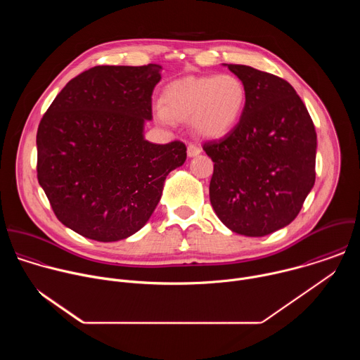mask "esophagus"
Here are the masks:
<instances>
[{
	"label": "esophagus",
	"mask_w": 360,
	"mask_h": 360,
	"mask_svg": "<svg viewBox=\"0 0 360 360\" xmlns=\"http://www.w3.org/2000/svg\"><path fill=\"white\" fill-rule=\"evenodd\" d=\"M186 153H188V157L189 158H193V157H196V155H199L200 153V148L199 146H196V145H188V149H186Z\"/></svg>",
	"instance_id": "esophagus-1"
}]
</instances>
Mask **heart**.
Instances as JSON below:
<instances>
[{
  "mask_svg": "<svg viewBox=\"0 0 360 360\" xmlns=\"http://www.w3.org/2000/svg\"><path fill=\"white\" fill-rule=\"evenodd\" d=\"M246 99V86L236 75L186 77L165 88L162 102L153 107V115L165 125L191 120L198 136L218 139L239 124Z\"/></svg>",
  "mask_w": 360,
  "mask_h": 360,
  "instance_id": "obj_1",
  "label": "heart"
}]
</instances>
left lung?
<instances>
[{
	"mask_svg": "<svg viewBox=\"0 0 360 360\" xmlns=\"http://www.w3.org/2000/svg\"><path fill=\"white\" fill-rule=\"evenodd\" d=\"M248 91L239 124L203 145L214 162L211 205L221 222L245 236L289 225L315 185L316 132L293 86L269 72L225 64Z\"/></svg>",
	"mask_w": 360,
	"mask_h": 360,
	"instance_id": "8db88e82",
	"label": "left lung"
}]
</instances>
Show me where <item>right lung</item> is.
Returning a JSON list of instances; mask_svg holds the SVG:
<instances>
[{
	"mask_svg": "<svg viewBox=\"0 0 360 360\" xmlns=\"http://www.w3.org/2000/svg\"><path fill=\"white\" fill-rule=\"evenodd\" d=\"M162 67L99 65L71 79L37 132L38 182L57 218L98 242L138 232L186 146L145 139Z\"/></svg>",
	"mask_w": 360,
	"mask_h": 360,
	"instance_id": "obj_1",
	"label": "right lung"
}]
</instances>
